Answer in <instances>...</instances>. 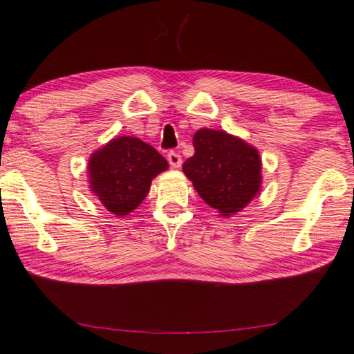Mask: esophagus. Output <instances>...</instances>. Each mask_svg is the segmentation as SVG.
Returning <instances> with one entry per match:
<instances>
[{
  "mask_svg": "<svg viewBox=\"0 0 354 354\" xmlns=\"http://www.w3.org/2000/svg\"><path fill=\"white\" fill-rule=\"evenodd\" d=\"M167 159H169V162H170V165H171L173 169H179V167H181L183 158H181V155L176 153V151H170V153L167 155Z\"/></svg>",
  "mask_w": 354,
  "mask_h": 354,
  "instance_id": "34e87169",
  "label": "esophagus"
}]
</instances>
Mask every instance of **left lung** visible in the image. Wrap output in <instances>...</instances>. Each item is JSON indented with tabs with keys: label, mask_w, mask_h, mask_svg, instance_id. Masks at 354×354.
Returning a JSON list of instances; mask_svg holds the SVG:
<instances>
[{
	"label": "left lung",
	"mask_w": 354,
	"mask_h": 354,
	"mask_svg": "<svg viewBox=\"0 0 354 354\" xmlns=\"http://www.w3.org/2000/svg\"><path fill=\"white\" fill-rule=\"evenodd\" d=\"M195 155L183 165L185 176L207 204L223 216L241 212L261 190V158L253 145L224 130L201 129Z\"/></svg>",
	"instance_id": "1"
}]
</instances>
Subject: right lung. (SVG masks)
Wrapping results in <instances>:
<instances>
[{"label":"right lung","instance_id":"obj_1","mask_svg":"<svg viewBox=\"0 0 354 354\" xmlns=\"http://www.w3.org/2000/svg\"><path fill=\"white\" fill-rule=\"evenodd\" d=\"M90 190L106 209L126 216L147 196L151 179L169 169L162 155L133 136H118L88 159Z\"/></svg>","mask_w":354,"mask_h":354}]
</instances>
